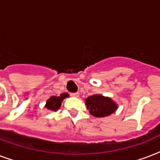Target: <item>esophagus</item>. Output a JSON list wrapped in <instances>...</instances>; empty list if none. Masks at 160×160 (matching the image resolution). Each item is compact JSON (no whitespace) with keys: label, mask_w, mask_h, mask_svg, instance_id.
Here are the masks:
<instances>
[{"label":"esophagus","mask_w":160,"mask_h":160,"mask_svg":"<svg viewBox=\"0 0 160 160\" xmlns=\"http://www.w3.org/2000/svg\"><path fill=\"white\" fill-rule=\"evenodd\" d=\"M70 95H71V96H74V97H79V96H80V94H79L78 92L71 93V94H70Z\"/></svg>","instance_id":"obj_1"}]
</instances>
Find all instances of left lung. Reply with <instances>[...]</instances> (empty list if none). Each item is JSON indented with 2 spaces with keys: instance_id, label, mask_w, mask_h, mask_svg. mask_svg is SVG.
I'll return each instance as SVG.
<instances>
[{
  "instance_id": "obj_1",
  "label": "left lung",
  "mask_w": 160,
  "mask_h": 160,
  "mask_svg": "<svg viewBox=\"0 0 160 160\" xmlns=\"http://www.w3.org/2000/svg\"><path fill=\"white\" fill-rule=\"evenodd\" d=\"M85 105L90 114L95 117L109 116L118 108L114 101L102 95H94L85 99Z\"/></svg>"
}]
</instances>
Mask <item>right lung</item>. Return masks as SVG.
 I'll list each match as a JSON object with an SVG mask.
<instances>
[{
    "label": "right lung",
    "instance_id": "add662e5",
    "mask_svg": "<svg viewBox=\"0 0 160 160\" xmlns=\"http://www.w3.org/2000/svg\"><path fill=\"white\" fill-rule=\"evenodd\" d=\"M69 95L67 93L61 94L60 96H51L47 101H46V107L51 111H56L61 106V103L65 98L68 97Z\"/></svg>",
    "mask_w": 160,
    "mask_h": 160
}]
</instances>
